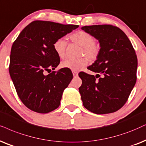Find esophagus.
<instances>
[{"instance_id":"34e87169","label":"esophagus","mask_w":146,"mask_h":146,"mask_svg":"<svg viewBox=\"0 0 146 146\" xmlns=\"http://www.w3.org/2000/svg\"><path fill=\"white\" fill-rule=\"evenodd\" d=\"M72 73H73V76H74V77H76V76H77V75H78V73H77V71H72Z\"/></svg>"}]
</instances>
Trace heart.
Wrapping results in <instances>:
<instances>
[{
    "label": "heart",
    "instance_id": "obj_1",
    "mask_svg": "<svg viewBox=\"0 0 146 146\" xmlns=\"http://www.w3.org/2000/svg\"><path fill=\"white\" fill-rule=\"evenodd\" d=\"M69 38L82 46L80 55H85L90 60L96 59L100 54V46L97 42H94V37L90 33L85 31H77L70 35ZM67 41L66 38H59L53 44V48L59 58H63L65 56ZM88 64V60L84 57L78 58H68L61 62V67L72 71H79Z\"/></svg>",
    "mask_w": 146,
    "mask_h": 146
}]
</instances>
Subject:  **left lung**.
Listing matches in <instances>:
<instances>
[{
  "instance_id": "obj_1",
  "label": "left lung",
  "mask_w": 146,
  "mask_h": 146,
  "mask_svg": "<svg viewBox=\"0 0 146 146\" xmlns=\"http://www.w3.org/2000/svg\"><path fill=\"white\" fill-rule=\"evenodd\" d=\"M98 40L100 51L97 60L88 67L96 76L79 73V88L83 104L95 114L117 111L128 100L137 80V58L126 34L112 25L82 27Z\"/></svg>"
}]
</instances>
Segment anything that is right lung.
Returning <instances> with one entry per match:
<instances>
[{"label":"right lung","mask_w":146,"mask_h":146,"mask_svg":"<svg viewBox=\"0 0 146 146\" xmlns=\"http://www.w3.org/2000/svg\"><path fill=\"white\" fill-rule=\"evenodd\" d=\"M78 27L34 21L15 40L11 50L9 73L18 96L29 109L45 114L59 106L62 92L73 79V74L66 68L48 72L60 63L53 44ZM45 71L49 74H44Z\"/></svg>","instance_id":"1"}]
</instances>
